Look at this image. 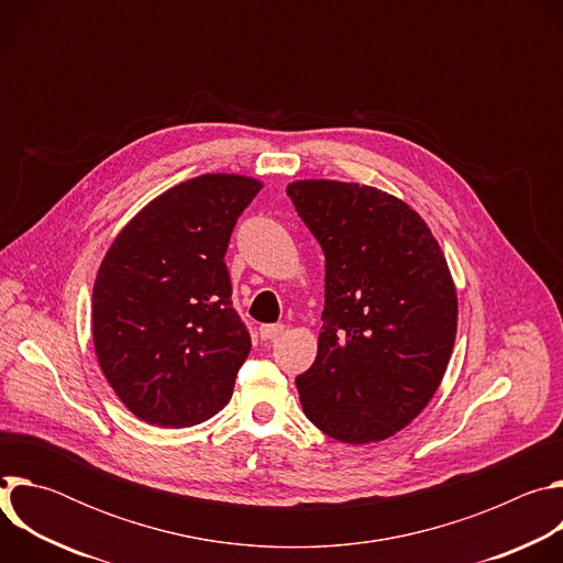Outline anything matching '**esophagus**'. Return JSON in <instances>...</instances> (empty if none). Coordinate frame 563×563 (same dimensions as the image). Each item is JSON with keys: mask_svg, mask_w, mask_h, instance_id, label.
I'll list each match as a JSON object with an SVG mask.
<instances>
[{"mask_svg": "<svg viewBox=\"0 0 563 563\" xmlns=\"http://www.w3.org/2000/svg\"><path fill=\"white\" fill-rule=\"evenodd\" d=\"M261 339L263 341H274L276 336H280L285 332V325L283 323H276V325H261Z\"/></svg>", "mask_w": 563, "mask_h": 563, "instance_id": "34e87169", "label": "esophagus"}]
</instances>
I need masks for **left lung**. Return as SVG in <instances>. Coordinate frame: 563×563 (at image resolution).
Returning a JSON list of instances; mask_svg holds the SVG:
<instances>
[{
	"label": "left lung",
	"instance_id": "left-lung-1",
	"mask_svg": "<svg viewBox=\"0 0 563 563\" xmlns=\"http://www.w3.org/2000/svg\"><path fill=\"white\" fill-rule=\"evenodd\" d=\"M287 196L325 254L323 332L296 376L302 412L336 441H383L448 369L459 305L445 256L415 209L374 187L298 180Z\"/></svg>",
	"mask_w": 563,
	"mask_h": 563
}]
</instances>
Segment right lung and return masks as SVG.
<instances>
[{
  "instance_id": "add662e5",
  "label": "right lung",
  "mask_w": 563,
  "mask_h": 563,
  "mask_svg": "<svg viewBox=\"0 0 563 563\" xmlns=\"http://www.w3.org/2000/svg\"><path fill=\"white\" fill-rule=\"evenodd\" d=\"M263 185L205 174L151 200L113 240L93 285V343L122 404L159 428L211 419L252 339L231 307V231Z\"/></svg>"
}]
</instances>
